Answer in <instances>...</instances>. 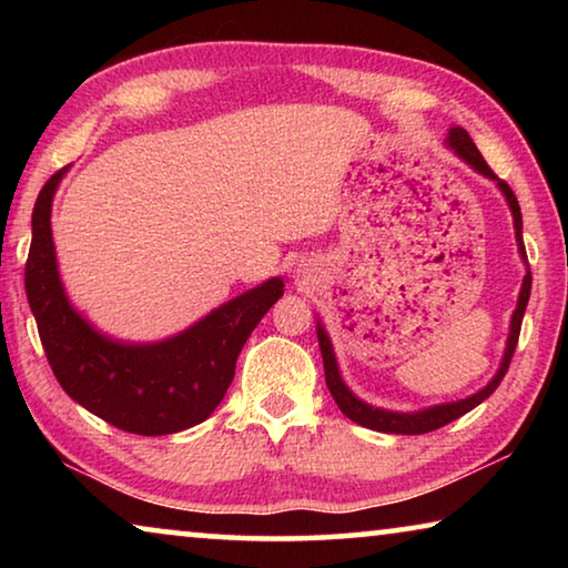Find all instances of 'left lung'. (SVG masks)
I'll return each instance as SVG.
<instances>
[{"instance_id": "8db88e82", "label": "left lung", "mask_w": 568, "mask_h": 568, "mask_svg": "<svg viewBox=\"0 0 568 568\" xmlns=\"http://www.w3.org/2000/svg\"><path fill=\"white\" fill-rule=\"evenodd\" d=\"M446 148L454 150L456 155L464 160L470 170L478 172V175L494 180L496 187L501 190V195L506 197V203H508V210H511V215H514L516 245H518V255H521V261L526 265V275H524L521 291H518L516 311L511 315V325H508L504 358H501V365H498L496 376L488 381L484 388L470 393V396H466V398L450 400V403H438V406H428V408H420V410H406V413L388 410V408L371 406V403H365L363 398L355 396V393L348 386H345V381L341 376L338 358H335V351H333L328 331H325V325L321 321L315 323V333H318V345H321V355H323L325 383H328V390H331L333 400L338 403L343 416H348L353 423H358V426L378 430V434H400V436L428 434V430H436L440 426H446V423L460 418L464 413L474 410L478 403H484L488 396H491V393L498 388V383L504 381L506 371H508V363H511V355H514L516 343H518V333H521V321H524V313H526V305H528V295H531V271H528V263H526V247H524V235H521V227H524L521 207H518V200L511 192V187H508L504 180H498L494 175V170L486 165L484 158H480V152L474 145V140H470L468 132L464 128H458V124H454V128L448 130Z\"/></svg>"}]
</instances>
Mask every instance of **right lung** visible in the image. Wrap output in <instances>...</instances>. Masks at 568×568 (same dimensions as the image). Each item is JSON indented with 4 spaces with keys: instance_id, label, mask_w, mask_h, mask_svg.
<instances>
[{
    "instance_id": "right-lung-1",
    "label": "right lung",
    "mask_w": 568,
    "mask_h": 568,
    "mask_svg": "<svg viewBox=\"0 0 568 568\" xmlns=\"http://www.w3.org/2000/svg\"><path fill=\"white\" fill-rule=\"evenodd\" d=\"M67 170L54 172L37 197L24 271L54 378L74 403L130 434L165 436L197 426L225 398L245 341L283 295V277L250 287L170 338H112L72 305L57 265L52 200Z\"/></svg>"
}]
</instances>
